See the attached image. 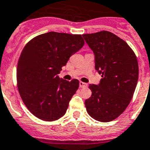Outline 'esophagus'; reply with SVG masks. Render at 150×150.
<instances>
[{"label": "esophagus", "mask_w": 150, "mask_h": 150, "mask_svg": "<svg viewBox=\"0 0 150 150\" xmlns=\"http://www.w3.org/2000/svg\"><path fill=\"white\" fill-rule=\"evenodd\" d=\"M87 85H88L85 82H82V81H80V82H79V86L81 87V88H85V87H87Z\"/></svg>", "instance_id": "obj_1"}]
</instances>
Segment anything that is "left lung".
<instances>
[{
	"label": "left lung",
	"instance_id": "obj_1",
	"mask_svg": "<svg viewBox=\"0 0 150 150\" xmlns=\"http://www.w3.org/2000/svg\"><path fill=\"white\" fill-rule=\"evenodd\" d=\"M95 56L99 85H89L91 96L85 100L88 114L94 120L110 122L126 110L137 86V56L127 42L108 31L82 35Z\"/></svg>",
	"mask_w": 150,
	"mask_h": 150
}]
</instances>
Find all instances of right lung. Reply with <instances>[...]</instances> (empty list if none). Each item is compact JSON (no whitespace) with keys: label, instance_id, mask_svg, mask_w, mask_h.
Wrapping results in <instances>:
<instances>
[{"label":"right lung","instance_id":"right-lung-1","mask_svg":"<svg viewBox=\"0 0 150 150\" xmlns=\"http://www.w3.org/2000/svg\"><path fill=\"white\" fill-rule=\"evenodd\" d=\"M85 44L81 35L50 32L30 40L21 52L17 82L23 102L35 117L54 121L65 115L79 87L78 79H60L62 67Z\"/></svg>","mask_w":150,"mask_h":150}]
</instances>
